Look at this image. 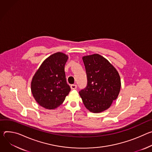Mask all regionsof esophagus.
Instances as JSON below:
<instances>
[{"label": "esophagus", "instance_id": "obj_1", "mask_svg": "<svg viewBox=\"0 0 152 152\" xmlns=\"http://www.w3.org/2000/svg\"><path fill=\"white\" fill-rule=\"evenodd\" d=\"M77 85H72L71 86V89H72V90L76 89H77Z\"/></svg>", "mask_w": 152, "mask_h": 152}]
</instances>
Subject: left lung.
Listing matches in <instances>:
<instances>
[{
	"instance_id": "left-lung-1",
	"label": "left lung",
	"mask_w": 152,
	"mask_h": 152,
	"mask_svg": "<svg viewBox=\"0 0 152 152\" xmlns=\"http://www.w3.org/2000/svg\"><path fill=\"white\" fill-rule=\"evenodd\" d=\"M88 78L86 88L79 92L84 105L93 113L109 109L119 95L121 79L115 67L104 57L95 54L83 57Z\"/></svg>"
}]
</instances>
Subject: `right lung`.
<instances>
[{"instance_id":"add662e5","label":"right lung","mask_w":152,"mask_h":152,"mask_svg":"<svg viewBox=\"0 0 152 152\" xmlns=\"http://www.w3.org/2000/svg\"><path fill=\"white\" fill-rule=\"evenodd\" d=\"M67 55L58 52L46 58L33 76L31 89L37 103L46 109L60 106L69 94L64 66Z\"/></svg>"}]
</instances>
